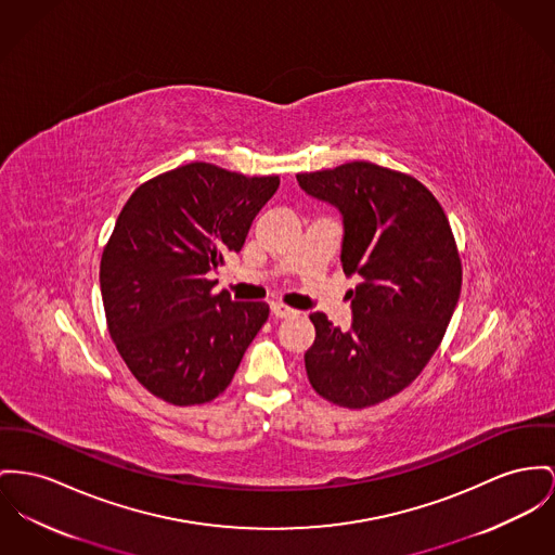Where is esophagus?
<instances>
[{"mask_svg":"<svg viewBox=\"0 0 555 555\" xmlns=\"http://www.w3.org/2000/svg\"><path fill=\"white\" fill-rule=\"evenodd\" d=\"M271 313L273 318H291L295 315V309H291L288 305H282V302H271Z\"/></svg>","mask_w":555,"mask_h":555,"instance_id":"34e87169","label":"esophagus"}]
</instances>
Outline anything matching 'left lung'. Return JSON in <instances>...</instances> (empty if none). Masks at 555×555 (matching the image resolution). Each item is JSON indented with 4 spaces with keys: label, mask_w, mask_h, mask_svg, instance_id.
<instances>
[{
    "label": "left lung",
    "mask_w": 555,
    "mask_h": 555,
    "mask_svg": "<svg viewBox=\"0 0 555 555\" xmlns=\"http://www.w3.org/2000/svg\"><path fill=\"white\" fill-rule=\"evenodd\" d=\"M296 181L340 212L343 271L358 278L349 331L309 315V383L336 406H374L406 389L442 343L463 280L450 222L427 186L370 162Z\"/></svg>",
    "instance_id": "1"
}]
</instances>
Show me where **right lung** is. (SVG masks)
I'll return each mask as SVG.
<instances>
[{
	"label": "right lung",
	"mask_w": 555,
	"mask_h": 555,
	"mask_svg": "<svg viewBox=\"0 0 555 555\" xmlns=\"http://www.w3.org/2000/svg\"><path fill=\"white\" fill-rule=\"evenodd\" d=\"M278 186L280 177L193 162L143 183L121 208L101 295L121 360L155 398L193 406L221 396L267 322V302L212 295L208 275L242 250Z\"/></svg>",
	"instance_id": "obj_1"
}]
</instances>
